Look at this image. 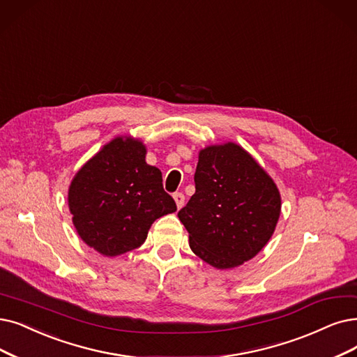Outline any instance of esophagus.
<instances>
[{
    "mask_svg": "<svg viewBox=\"0 0 357 357\" xmlns=\"http://www.w3.org/2000/svg\"><path fill=\"white\" fill-rule=\"evenodd\" d=\"M173 197H174V201H176L178 209L184 206V199H186V197H184V195H183L181 192H176V193L173 195Z\"/></svg>",
    "mask_w": 357,
    "mask_h": 357,
    "instance_id": "obj_1",
    "label": "esophagus"
}]
</instances>
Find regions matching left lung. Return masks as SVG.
<instances>
[{
    "mask_svg": "<svg viewBox=\"0 0 357 357\" xmlns=\"http://www.w3.org/2000/svg\"><path fill=\"white\" fill-rule=\"evenodd\" d=\"M195 195L178 211L192 250L225 269L252 259L273 236L281 197L274 181L236 144L199 153Z\"/></svg>",
    "mask_w": 357,
    "mask_h": 357,
    "instance_id": "8db88e82",
    "label": "left lung"
}]
</instances>
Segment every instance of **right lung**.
Listing matches in <instances>:
<instances>
[{
	"mask_svg": "<svg viewBox=\"0 0 357 357\" xmlns=\"http://www.w3.org/2000/svg\"><path fill=\"white\" fill-rule=\"evenodd\" d=\"M142 142L114 139L84 164L68 190L82 240L105 256L144 245L152 222L177 211L161 171L148 165Z\"/></svg>",
	"mask_w": 357,
	"mask_h": 357,
	"instance_id": "1",
	"label": "right lung"
}]
</instances>
